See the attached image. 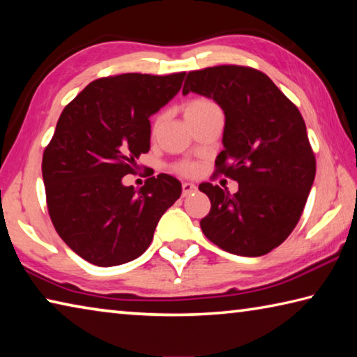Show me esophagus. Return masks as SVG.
<instances>
[{
	"instance_id": "obj_1",
	"label": "esophagus",
	"mask_w": 357,
	"mask_h": 357,
	"mask_svg": "<svg viewBox=\"0 0 357 357\" xmlns=\"http://www.w3.org/2000/svg\"><path fill=\"white\" fill-rule=\"evenodd\" d=\"M197 190V185L192 184V183H183V197H187L190 195V193H193Z\"/></svg>"
}]
</instances>
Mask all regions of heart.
I'll return each instance as SVG.
<instances>
[{
	"label": "heart",
	"instance_id": "b5f03b06",
	"mask_svg": "<svg viewBox=\"0 0 357 357\" xmlns=\"http://www.w3.org/2000/svg\"><path fill=\"white\" fill-rule=\"evenodd\" d=\"M217 107L213 100H209L206 98H195L190 99L187 104L184 105V114L187 116H192V114H198L202 112H206L209 108ZM164 123V113H159L157 116L153 119V126H151V132L155 134L157 129L160 128V124ZM174 172H178L183 176H192L195 173V165L189 164V162H179V164L174 165Z\"/></svg>",
	"mask_w": 357,
	"mask_h": 357
}]
</instances>
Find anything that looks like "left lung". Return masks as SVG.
Here are the masks:
<instances>
[{"instance_id": "1", "label": "left lung", "mask_w": 357, "mask_h": 357, "mask_svg": "<svg viewBox=\"0 0 357 357\" xmlns=\"http://www.w3.org/2000/svg\"><path fill=\"white\" fill-rule=\"evenodd\" d=\"M189 91L225 113L215 174L239 184L233 195L211 183L198 187L211 200L200 222L204 236L234 255H266L298 225L315 179L304 118L268 75L247 66L190 70L183 94Z\"/></svg>"}]
</instances>
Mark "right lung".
Returning a JSON list of instances; mask_svg holds the SVG:
<instances>
[{
    "label": "right lung",
    "mask_w": 357,
    "mask_h": 357,
    "mask_svg": "<svg viewBox=\"0 0 357 357\" xmlns=\"http://www.w3.org/2000/svg\"><path fill=\"white\" fill-rule=\"evenodd\" d=\"M184 72L98 78L64 107L42 157L53 227L78 257L102 268L148 249L181 183L160 173L140 189L123 185L149 151L151 114L178 94Z\"/></svg>",
    "instance_id": "add662e5"
}]
</instances>
